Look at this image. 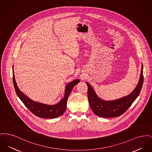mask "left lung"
Masks as SVG:
<instances>
[{"label":"left lung","mask_w":152,"mask_h":152,"mask_svg":"<svg viewBox=\"0 0 152 152\" xmlns=\"http://www.w3.org/2000/svg\"><path fill=\"white\" fill-rule=\"evenodd\" d=\"M143 82V66L142 64L140 80L134 91L127 96L113 101L101 100L96 94L91 85L86 83L88 86V99L92 110L97 116L101 117L110 118L121 116L137 99L142 89Z\"/></svg>","instance_id":"left-lung-1"}]
</instances>
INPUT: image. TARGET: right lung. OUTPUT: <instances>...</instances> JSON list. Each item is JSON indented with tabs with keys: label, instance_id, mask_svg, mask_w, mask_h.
I'll return each mask as SVG.
<instances>
[{
	"label": "right lung",
	"instance_id": "right-lung-1",
	"mask_svg": "<svg viewBox=\"0 0 152 152\" xmlns=\"http://www.w3.org/2000/svg\"><path fill=\"white\" fill-rule=\"evenodd\" d=\"M12 79L15 92L24 105L35 116L44 118H56L61 116L64 113L66 108L67 100L71 91L74 86L80 82L79 80L77 79L68 84L65 87V95L64 98L57 104L49 105L33 101L20 92L15 81L14 73Z\"/></svg>",
	"mask_w": 152,
	"mask_h": 152
}]
</instances>
